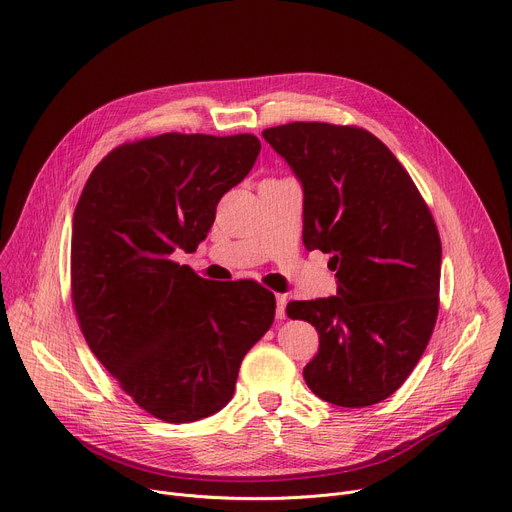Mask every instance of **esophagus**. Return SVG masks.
Here are the masks:
<instances>
[{
	"label": "esophagus",
	"instance_id": "esophagus-1",
	"mask_svg": "<svg viewBox=\"0 0 512 512\" xmlns=\"http://www.w3.org/2000/svg\"><path fill=\"white\" fill-rule=\"evenodd\" d=\"M286 304H288V296L276 294V317L278 319H286Z\"/></svg>",
	"mask_w": 512,
	"mask_h": 512
}]
</instances>
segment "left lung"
<instances>
[{"mask_svg":"<svg viewBox=\"0 0 512 512\" xmlns=\"http://www.w3.org/2000/svg\"><path fill=\"white\" fill-rule=\"evenodd\" d=\"M261 135L302 187L304 247L331 253L337 271L335 296L286 309L319 333L304 381L339 407L379 403L410 377L436 323L442 249L432 214L364 129L296 121Z\"/></svg>","mask_w":512,"mask_h":512,"instance_id":"left-lung-1","label":"left lung"}]
</instances>
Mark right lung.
Returning a JSON list of instances; mask_svg holds the SVG:
<instances>
[{
    "instance_id": "obj_1",
    "label": "right lung",
    "mask_w": 512,
    "mask_h": 512,
    "mask_svg": "<svg viewBox=\"0 0 512 512\" xmlns=\"http://www.w3.org/2000/svg\"><path fill=\"white\" fill-rule=\"evenodd\" d=\"M251 133H164L113 150L74 212L72 294L82 333L121 389L170 424L232 399L245 354L274 323L276 298L175 263L208 236L216 206L253 168Z\"/></svg>"
}]
</instances>
